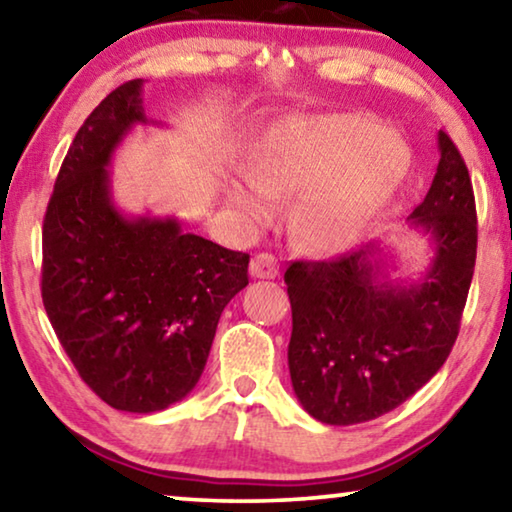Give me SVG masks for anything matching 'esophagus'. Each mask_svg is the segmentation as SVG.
<instances>
[{"label": "esophagus", "instance_id": "obj_1", "mask_svg": "<svg viewBox=\"0 0 512 512\" xmlns=\"http://www.w3.org/2000/svg\"><path fill=\"white\" fill-rule=\"evenodd\" d=\"M249 272H251V277H256V279H274L279 274V261L272 254L263 251V254H256L254 258H251Z\"/></svg>", "mask_w": 512, "mask_h": 512}]
</instances>
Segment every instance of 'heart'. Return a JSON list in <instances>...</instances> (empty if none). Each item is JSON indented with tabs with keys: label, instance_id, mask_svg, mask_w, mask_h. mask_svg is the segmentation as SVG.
Segmentation results:
<instances>
[{
	"label": "heart",
	"instance_id": "obj_1",
	"mask_svg": "<svg viewBox=\"0 0 512 512\" xmlns=\"http://www.w3.org/2000/svg\"><path fill=\"white\" fill-rule=\"evenodd\" d=\"M407 167V146L373 119L293 114L258 141L249 162L254 187H231V201L251 222H265L270 199L304 196L295 212L297 235L311 249L338 251L373 224Z\"/></svg>",
	"mask_w": 512,
	"mask_h": 512
}]
</instances>
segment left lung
Segmentation results:
<instances>
[{
  "label": "left lung",
  "mask_w": 512,
  "mask_h": 512,
  "mask_svg": "<svg viewBox=\"0 0 512 512\" xmlns=\"http://www.w3.org/2000/svg\"><path fill=\"white\" fill-rule=\"evenodd\" d=\"M439 164L410 215L430 235L419 281L396 270L377 242L334 261H295L283 274L293 309L288 368L313 419L355 426L396 410L439 368L458 338L476 265V203L467 164L437 132Z\"/></svg>",
  "instance_id": "obj_1"
}]
</instances>
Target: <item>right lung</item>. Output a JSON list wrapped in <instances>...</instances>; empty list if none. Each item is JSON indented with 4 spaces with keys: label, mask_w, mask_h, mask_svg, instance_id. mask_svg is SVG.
<instances>
[{
    "label": "right lung",
    "mask_w": 512,
    "mask_h": 512,
    "mask_svg": "<svg viewBox=\"0 0 512 512\" xmlns=\"http://www.w3.org/2000/svg\"><path fill=\"white\" fill-rule=\"evenodd\" d=\"M144 80L114 89L77 130L43 219L41 293L82 380L114 410L183 400L206 368L224 306L249 283V254L185 233L176 217H130L109 164L144 112Z\"/></svg>",
    "instance_id": "obj_1"
}]
</instances>
